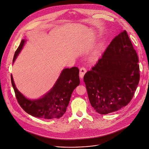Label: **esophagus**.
<instances>
[{"label":"esophagus","instance_id":"obj_1","mask_svg":"<svg viewBox=\"0 0 149 149\" xmlns=\"http://www.w3.org/2000/svg\"><path fill=\"white\" fill-rule=\"evenodd\" d=\"M86 72H87V70L85 69V68H84V67H82L80 69V73H79L80 74H79V75H80V78L82 79L83 77V76L85 74V73H86Z\"/></svg>","mask_w":149,"mask_h":149}]
</instances>
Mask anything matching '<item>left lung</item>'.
I'll use <instances>...</instances> for the list:
<instances>
[{
  "mask_svg": "<svg viewBox=\"0 0 149 149\" xmlns=\"http://www.w3.org/2000/svg\"><path fill=\"white\" fill-rule=\"evenodd\" d=\"M139 57L126 31L116 36L83 80L89 101L106 114L127 106L140 80Z\"/></svg>",
  "mask_w": 149,
  "mask_h": 149,
  "instance_id": "1",
  "label": "left lung"
}]
</instances>
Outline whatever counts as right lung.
Listing matches in <instances>:
<instances>
[{"mask_svg":"<svg viewBox=\"0 0 149 149\" xmlns=\"http://www.w3.org/2000/svg\"><path fill=\"white\" fill-rule=\"evenodd\" d=\"M25 42L22 40L15 53L13 62ZM79 70L77 67L65 69L57 80L52 90L42 98L36 100H31L23 96L16 88L12 76L11 81L17 101L20 107L32 116L51 119L60 118L66 112L72 93L80 84Z\"/></svg>","mask_w":149,"mask_h":149,"instance_id":"obj_1","label":"right lung"}]
</instances>
